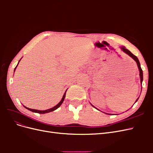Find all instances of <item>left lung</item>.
<instances>
[{
  "mask_svg": "<svg viewBox=\"0 0 153 153\" xmlns=\"http://www.w3.org/2000/svg\"><path fill=\"white\" fill-rule=\"evenodd\" d=\"M121 49H122V50L124 52H125L126 53H127L128 55H129V56H130L132 59H133L134 60H135V62H137L138 68V69H139V71H140V82H141V84H142V80H143V72H142V68H141V67H140V62H139V61H138V58L135 56V55H134L130 52V51H129L128 49L125 48V47H121Z\"/></svg>",
  "mask_w": 153,
  "mask_h": 153,
  "instance_id": "obj_1",
  "label": "left lung"
}]
</instances>
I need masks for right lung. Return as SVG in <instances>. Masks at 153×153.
Returning <instances> with one entry per match:
<instances>
[{"label": "right lung", "mask_w": 153, "mask_h": 153, "mask_svg": "<svg viewBox=\"0 0 153 153\" xmlns=\"http://www.w3.org/2000/svg\"><path fill=\"white\" fill-rule=\"evenodd\" d=\"M20 61H19V62H20ZM17 66H18V65H17ZM17 66H16V67H17ZM16 67L15 68V69H16ZM66 93V92H64V95H63V97H62V100H61V101H60V102H59V103L56 106H55L54 107H53V108H50V109H48V110H35V109L29 108L26 107V106H24V107H25V108H26L27 109H28L29 110L31 111V112H36V113H38V114H45V113H48V112H52V111H54L55 110L57 109V108L59 107V106L61 105V104L62 103V102L64 101V98H65Z\"/></svg>", "instance_id": "right-lung-1"}]
</instances>
